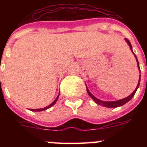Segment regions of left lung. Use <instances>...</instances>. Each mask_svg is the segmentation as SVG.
<instances>
[{"label": "left lung", "instance_id": "left-lung-1", "mask_svg": "<svg viewBox=\"0 0 147 147\" xmlns=\"http://www.w3.org/2000/svg\"><path fill=\"white\" fill-rule=\"evenodd\" d=\"M125 41L127 42V43L128 44V45L129 46V48H130V50L132 52V54H134L135 57H136V61H137V64H138V69H139V71L141 72V70H140V67H139V63H138V59H137V57H136V54H134V52H133V51H132V45H131L130 42H129V40H127V38H125ZM140 81H141V74L139 75V80H138V85L137 87H136V88L135 89V90L133 92H132V93H131L129 96H128L127 97H126V98H122V99H120V100H117V101H112V102H106V101H102V100H100L98 99V98H97L96 97H95L94 96H93V94H92L90 92V90H88V87H87L86 85V88H87V92H88V95H89L91 97L92 99L97 104V105H102V106H103V107H109V108H113V107H121V106H123L124 105H125L126 103H127V102H129V100L131 99V98H132V97L134 96L135 93H136V90H138V87H139V85H140ZM86 85V84H85Z\"/></svg>", "mask_w": 147, "mask_h": 147}]
</instances>
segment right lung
<instances>
[{"instance_id":"obj_1","label":"right lung","mask_w":147,"mask_h":147,"mask_svg":"<svg viewBox=\"0 0 147 147\" xmlns=\"http://www.w3.org/2000/svg\"><path fill=\"white\" fill-rule=\"evenodd\" d=\"M59 95H58V96H57V97L56 98V99L54 100V102H53L51 104V105H49V106H48V107H44V108H40V109H29V110H32V111H34V112H38V111H42V110H47V109H49V108H50V107H52L53 105H54V104H55L56 102H57V101L58 98H59Z\"/></svg>"}]
</instances>
